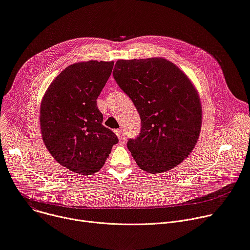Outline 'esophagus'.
Returning a JSON list of instances; mask_svg holds the SVG:
<instances>
[{
	"instance_id": "1",
	"label": "esophagus",
	"mask_w": 250,
	"mask_h": 250,
	"mask_svg": "<svg viewBox=\"0 0 250 250\" xmlns=\"http://www.w3.org/2000/svg\"><path fill=\"white\" fill-rule=\"evenodd\" d=\"M115 132H116V134L118 135V138H119V140H120L121 143H125V134L124 129L120 128V129H117Z\"/></svg>"
}]
</instances>
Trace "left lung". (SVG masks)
I'll return each instance as SVG.
<instances>
[{
    "mask_svg": "<svg viewBox=\"0 0 250 250\" xmlns=\"http://www.w3.org/2000/svg\"><path fill=\"white\" fill-rule=\"evenodd\" d=\"M113 78L137 107L142 129L127 148L139 167L167 171L194 148L201 129L202 107L188 77L163 58L119 60Z\"/></svg>",
    "mask_w": 250,
    "mask_h": 250,
    "instance_id": "left-lung-1",
    "label": "left lung"
}]
</instances>
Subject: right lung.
Listing matches in <instances>:
<instances>
[{
    "instance_id": "obj_1",
    "label": "right lung",
    "mask_w": 250,
    "mask_h": 250,
    "mask_svg": "<svg viewBox=\"0 0 250 250\" xmlns=\"http://www.w3.org/2000/svg\"><path fill=\"white\" fill-rule=\"evenodd\" d=\"M113 62L73 63L52 82L40 106L44 146L62 167L89 174L104 165L117 135L103 125L97 99L106 83Z\"/></svg>"
}]
</instances>
